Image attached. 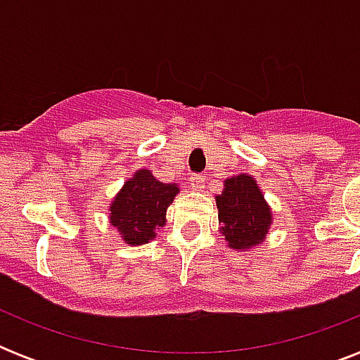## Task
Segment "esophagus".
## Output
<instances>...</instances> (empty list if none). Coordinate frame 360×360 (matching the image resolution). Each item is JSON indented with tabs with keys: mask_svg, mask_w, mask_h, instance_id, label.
Listing matches in <instances>:
<instances>
[{
	"mask_svg": "<svg viewBox=\"0 0 360 360\" xmlns=\"http://www.w3.org/2000/svg\"><path fill=\"white\" fill-rule=\"evenodd\" d=\"M191 186H192V191H202L203 186H205V177L200 174H194L191 177Z\"/></svg>",
	"mask_w": 360,
	"mask_h": 360,
	"instance_id": "34e87169",
	"label": "esophagus"
}]
</instances>
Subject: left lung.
<instances>
[{
	"mask_svg": "<svg viewBox=\"0 0 360 360\" xmlns=\"http://www.w3.org/2000/svg\"><path fill=\"white\" fill-rule=\"evenodd\" d=\"M222 233L231 248H250L265 239L271 211L250 175L226 179L224 192L217 196Z\"/></svg>",
	"mask_w": 360,
	"mask_h": 360,
	"instance_id": "obj_1",
	"label": "left lung"
}]
</instances>
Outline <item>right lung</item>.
I'll use <instances>...</instances> for the list:
<instances>
[{
    "label": "right lung",
    "instance_id": "add662e5",
    "mask_svg": "<svg viewBox=\"0 0 360 360\" xmlns=\"http://www.w3.org/2000/svg\"><path fill=\"white\" fill-rule=\"evenodd\" d=\"M177 192V185L160 183L149 169H140L124 183L112 203L110 222L120 230L124 243H149L166 222V209L172 205Z\"/></svg>",
    "mask_w": 360,
    "mask_h": 360
}]
</instances>
